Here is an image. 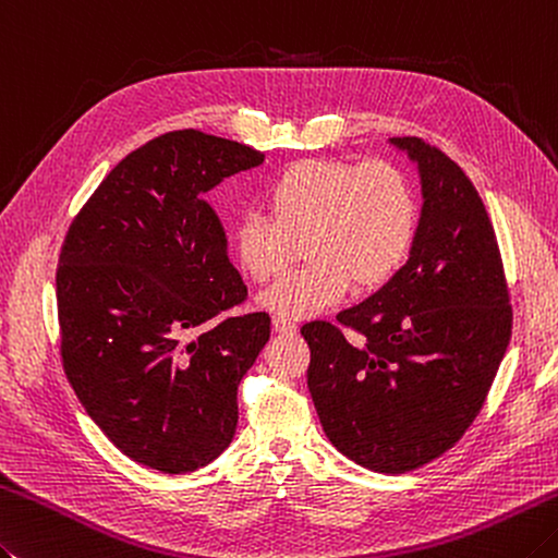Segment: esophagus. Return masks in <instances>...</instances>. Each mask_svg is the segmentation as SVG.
Here are the masks:
<instances>
[{"label":"esophagus","mask_w":558,"mask_h":558,"mask_svg":"<svg viewBox=\"0 0 558 558\" xmlns=\"http://www.w3.org/2000/svg\"><path fill=\"white\" fill-rule=\"evenodd\" d=\"M272 329H276V333H294V331H298V326H294L290 319L276 316V319H272Z\"/></svg>","instance_id":"obj_1"}]
</instances>
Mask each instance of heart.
Wrapping results in <instances>:
<instances>
[{
    "mask_svg": "<svg viewBox=\"0 0 558 558\" xmlns=\"http://www.w3.org/2000/svg\"><path fill=\"white\" fill-rule=\"evenodd\" d=\"M266 213H246L232 229L236 264L268 282L290 266L294 242L312 260L260 294L282 319H310L353 288L375 290L409 258L421 205L411 179L387 161L302 159L266 185Z\"/></svg>",
    "mask_w": 558,
    "mask_h": 558,
    "instance_id": "1",
    "label": "heart"
}]
</instances>
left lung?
Returning a JSON list of instances; mask_svg holds the SVG:
<instances>
[{
  "label": "left lung",
  "mask_w": 558,
  "mask_h": 558,
  "mask_svg": "<svg viewBox=\"0 0 558 558\" xmlns=\"http://www.w3.org/2000/svg\"><path fill=\"white\" fill-rule=\"evenodd\" d=\"M416 163L421 222L409 260L375 294L302 326L307 387L338 452L403 474L450 450L482 411L512 329L494 225L474 183L438 147L391 137ZM361 333L351 344L340 326Z\"/></svg>",
  "instance_id": "1"
}]
</instances>
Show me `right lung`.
I'll use <instances>...</instances> for the list:
<instances>
[{"label": "right lung", "instance_id": "add662e5", "mask_svg": "<svg viewBox=\"0 0 558 558\" xmlns=\"http://www.w3.org/2000/svg\"><path fill=\"white\" fill-rule=\"evenodd\" d=\"M264 155L173 130L108 173L74 217L58 266L64 375L120 452L195 472L236 433V389L270 338L266 312L227 316L246 286L205 193Z\"/></svg>", "mask_w": 558, "mask_h": 558}]
</instances>
